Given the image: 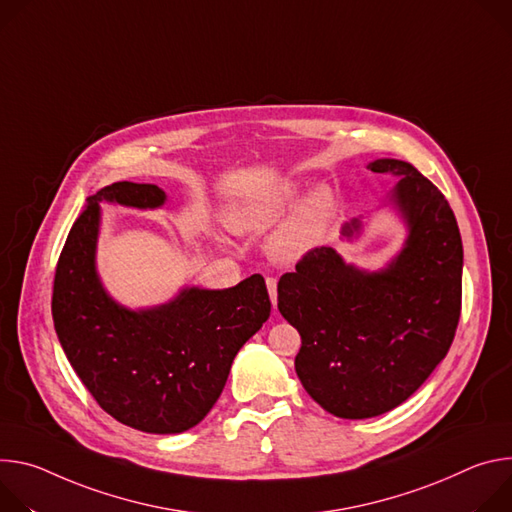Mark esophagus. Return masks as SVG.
<instances>
[{
  "mask_svg": "<svg viewBox=\"0 0 512 512\" xmlns=\"http://www.w3.org/2000/svg\"><path fill=\"white\" fill-rule=\"evenodd\" d=\"M266 287H268V293H270V301H272V307H276V297H278V293H276V278L274 276H268L266 278Z\"/></svg>",
  "mask_w": 512,
  "mask_h": 512,
  "instance_id": "34e87169",
  "label": "esophagus"
}]
</instances>
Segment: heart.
Instances as JSON below:
<instances>
[{
  "label": "heart",
  "mask_w": 512,
  "mask_h": 512,
  "mask_svg": "<svg viewBox=\"0 0 512 512\" xmlns=\"http://www.w3.org/2000/svg\"><path fill=\"white\" fill-rule=\"evenodd\" d=\"M297 195V187L280 185L236 207L230 215V223L236 232H264L295 205ZM331 205L329 191L319 189L311 193L274 234L270 244L272 254L280 260H299L313 250L325 232Z\"/></svg>",
  "instance_id": "b5f03b06"
}]
</instances>
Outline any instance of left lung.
Listing matches in <instances>:
<instances>
[{"label": "left lung", "mask_w": 512, "mask_h": 512, "mask_svg": "<svg viewBox=\"0 0 512 512\" xmlns=\"http://www.w3.org/2000/svg\"><path fill=\"white\" fill-rule=\"evenodd\" d=\"M370 168L401 177L392 197L409 240L399 258L366 274L321 246L278 280V311L301 333L295 370L311 399L342 419L405 403L449 352L462 313L464 250L447 199L409 162ZM358 227L354 219L344 234Z\"/></svg>", "instance_id": "8db88e82"}]
</instances>
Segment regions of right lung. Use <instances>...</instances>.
<instances>
[{"mask_svg":"<svg viewBox=\"0 0 512 512\" xmlns=\"http://www.w3.org/2000/svg\"><path fill=\"white\" fill-rule=\"evenodd\" d=\"M99 201L158 207L156 185L113 183L87 199L56 262L52 319L59 342L97 405L146 433H181L211 411L240 348L270 315L260 274L225 291H183L173 303L128 311L95 274Z\"/></svg>","mask_w":512,"mask_h":512,"instance_id":"obj_1","label":"right lung"}]
</instances>
